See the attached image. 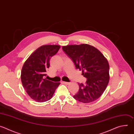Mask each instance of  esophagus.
<instances>
[{
    "mask_svg": "<svg viewBox=\"0 0 134 134\" xmlns=\"http://www.w3.org/2000/svg\"><path fill=\"white\" fill-rule=\"evenodd\" d=\"M63 83H64V84H65L66 85H69L70 83V82H63Z\"/></svg>",
    "mask_w": 134,
    "mask_h": 134,
    "instance_id": "esophagus-1",
    "label": "esophagus"
}]
</instances>
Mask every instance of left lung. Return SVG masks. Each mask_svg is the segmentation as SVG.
Here are the masks:
<instances>
[{
    "label": "left lung",
    "instance_id": "8db88e82",
    "mask_svg": "<svg viewBox=\"0 0 134 134\" xmlns=\"http://www.w3.org/2000/svg\"><path fill=\"white\" fill-rule=\"evenodd\" d=\"M62 49L76 69L82 70V75L87 79L85 84L79 83L80 89L74 98L86 103L97 100L109 83V65L107 59L98 49L87 44L68 45Z\"/></svg>",
    "mask_w": 134,
    "mask_h": 134
}]
</instances>
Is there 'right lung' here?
<instances>
[{"label": "right lung", "instance_id": "add662e5", "mask_svg": "<svg viewBox=\"0 0 134 134\" xmlns=\"http://www.w3.org/2000/svg\"><path fill=\"white\" fill-rule=\"evenodd\" d=\"M60 48L58 45L42 46L31 54L23 66L21 76L23 86L30 98L36 102L51 99L60 84L43 79L50 67V58Z\"/></svg>", "mask_w": 134, "mask_h": 134}]
</instances>
